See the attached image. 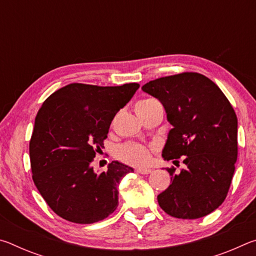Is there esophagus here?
<instances>
[{"label": "esophagus", "instance_id": "1", "mask_svg": "<svg viewBox=\"0 0 256 256\" xmlns=\"http://www.w3.org/2000/svg\"><path fill=\"white\" fill-rule=\"evenodd\" d=\"M138 172H140V174H142V175H148V174H150L151 170L150 168H138V170H136Z\"/></svg>", "mask_w": 256, "mask_h": 256}]
</instances>
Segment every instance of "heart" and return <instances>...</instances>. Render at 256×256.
Masks as SVG:
<instances>
[{
    "mask_svg": "<svg viewBox=\"0 0 256 256\" xmlns=\"http://www.w3.org/2000/svg\"><path fill=\"white\" fill-rule=\"evenodd\" d=\"M152 102V99H148V100H144L138 104H144ZM118 157L131 164H136V166H142L149 162L150 160V152L149 150L144 148V146L138 144H124L118 150Z\"/></svg>",
    "mask_w": 256,
    "mask_h": 256,
    "instance_id": "1",
    "label": "heart"
}]
</instances>
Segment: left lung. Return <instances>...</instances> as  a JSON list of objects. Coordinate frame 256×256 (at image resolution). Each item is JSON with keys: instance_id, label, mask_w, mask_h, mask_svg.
<instances>
[{"instance_id": "obj_1", "label": "left lung", "mask_w": 256, "mask_h": 256, "mask_svg": "<svg viewBox=\"0 0 256 256\" xmlns=\"http://www.w3.org/2000/svg\"><path fill=\"white\" fill-rule=\"evenodd\" d=\"M162 104L168 132L164 160L183 157L185 170L157 196L167 214L198 219L214 211L227 196L237 160V116L214 82L200 73L159 78L142 86Z\"/></svg>"}]
</instances>
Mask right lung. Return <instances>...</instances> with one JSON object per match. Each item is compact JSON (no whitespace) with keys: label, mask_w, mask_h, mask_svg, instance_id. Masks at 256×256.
Returning <instances> with one entry per match:
<instances>
[{"label":"right lung","mask_w":256,"mask_h":256,"mask_svg":"<svg viewBox=\"0 0 256 256\" xmlns=\"http://www.w3.org/2000/svg\"><path fill=\"white\" fill-rule=\"evenodd\" d=\"M140 84L98 86L71 84L42 102L29 144L32 180L60 218L94 224L118 206V184L134 170L120 162L94 172L92 162L114 116Z\"/></svg>","instance_id":"obj_1"}]
</instances>
